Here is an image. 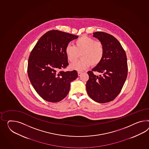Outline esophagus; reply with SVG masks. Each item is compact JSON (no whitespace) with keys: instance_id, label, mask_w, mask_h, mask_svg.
Instances as JSON below:
<instances>
[{"instance_id":"obj_1","label":"esophagus","mask_w":149,"mask_h":149,"mask_svg":"<svg viewBox=\"0 0 149 149\" xmlns=\"http://www.w3.org/2000/svg\"><path fill=\"white\" fill-rule=\"evenodd\" d=\"M83 73L82 72H80V71H79V72H78V76H81V74Z\"/></svg>"}]
</instances>
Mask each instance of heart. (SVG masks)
Wrapping results in <instances>:
<instances>
[{
	"instance_id": "b5f03b06",
	"label": "heart",
	"mask_w": 149,
	"mask_h": 149,
	"mask_svg": "<svg viewBox=\"0 0 149 149\" xmlns=\"http://www.w3.org/2000/svg\"><path fill=\"white\" fill-rule=\"evenodd\" d=\"M65 54L68 61L74 62L79 57L81 59L70 65V68L79 71H83L91 65L95 66L103 60L105 50L103 43L88 36H82L74 42V45H67Z\"/></svg>"
}]
</instances>
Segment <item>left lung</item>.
Instances as JSON below:
<instances>
[{"label":"left lung","instance_id":"8db88e82","mask_svg":"<svg viewBox=\"0 0 149 149\" xmlns=\"http://www.w3.org/2000/svg\"><path fill=\"white\" fill-rule=\"evenodd\" d=\"M93 36L103 43L105 53L100 64L92 70L102 74L96 76L93 71H88L89 79L86 84V91L96 102L108 103L118 95L126 80V53L120 43L113 36L103 32H96Z\"/></svg>","mask_w":149,"mask_h":149}]
</instances>
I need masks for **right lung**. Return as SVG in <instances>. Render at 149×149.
Instances as JSON below:
<instances>
[{"label":"right lung","mask_w":149,"mask_h":149,"mask_svg":"<svg viewBox=\"0 0 149 149\" xmlns=\"http://www.w3.org/2000/svg\"><path fill=\"white\" fill-rule=\"evenodd\" d=\"M78 36L58 30L47 32L39 39L28 60L27 73L33 87L42 99L56 103L69 93L76 70L63 71L69 65L65 47Z\"/></svg>","instance_id":"add662e5"}]
</instances>
